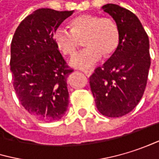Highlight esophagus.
Wrapping results in <instances>:
<instances>
[{
	"label": "esophagus",
	"mask_w": 159,
	"mask_h": 159,
	"mask_svg": "<svg viewBox=\"0 0 159 159\" xmlns=\"http://www.w3.org/2000/svg\"><path fill=\"white\" fill-rule=\"evenodd\" d=\"M84 72H85V74H86L88 77H90V76L92 75V71H91V70H84Z\"/></svg>",
	"instance_id": "esophagus-1"
}]
</instances>
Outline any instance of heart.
Listing matches in <instances>:
<instances>
[{
	"instance_id": "1",
	"label": "heart",
	"mask_w": 159,
	"mask_h": 159,
	"mask_svg": "<svg viewBox=\"0 0 159 159\" xmlns=\"http://www.w3.org/2000/svg\"><path fill=\"white\" fill-rule=\"evenodd\" d=\"M71 30L57 27L53 33L57 46L64 55L73 56L84 39L85 49L74 56L70 64L74 68L87 70L99 63L103 54L110 56L119 44V30L116 23L109 17L97 15H81L70 21Z\"/></svg>"
}]
</instances>
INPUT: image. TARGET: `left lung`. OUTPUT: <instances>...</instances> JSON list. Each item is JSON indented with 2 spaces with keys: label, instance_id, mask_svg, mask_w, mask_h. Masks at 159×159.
<instances>
[{
  "label": "left lung",
  "instance_id": "obj_1",
  "mask_svg": "<svg viewBox=\"0 0 159 159\" xmlns=\"http://www.w3.org/2000/svg\"><path fill=\"white\" fill-rule=\"evenodd\" d=\"M102 9L116 21L119 44L112 57L90 76L89 84L99 112L119 117L141 101L151 64L149 39L139 18L129 10L108 3Z\"/></svg>",
  "mask_w": 159,
  "mask_h": 159
}]
</instances>
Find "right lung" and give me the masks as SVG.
I'll use <instances>...</instances> for the list:
<instances>
[{
	"label": "right lung",
	"mask_w": 159,
	"mask_h": 159,
	"mask_svg": "<svg viewBox=\"0 0 159 159\" xmlns=\"http://www.w3.org/2000/svg\"><path fill=\"white\" fill-rule=\"evenodd\" d=\"M72 13L38 9L19 24L12 40L10 68L16 96L24 109L42 121L58 120L68 108L67 77L72 70L53 33Z\"/></svg>",
	"instance_id": "right-lung-1"
}]
</instances>
